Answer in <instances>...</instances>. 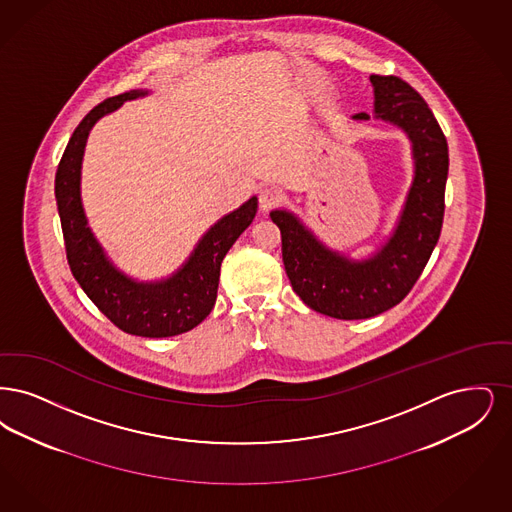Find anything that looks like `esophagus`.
Here are the masks:
<instances>
[{
    "label": "esophagus",
    "instance_id": "1",
    "mask_svg": "<svg viewBox=\"0 0 512 512\" xmlns=\"http://www.w3.org/2000/svg\"><path fill=\"white\" fill-rule=\"evenodd\" d=\"M258 202H260V208H262L264 212H267V210L275 208V206L281 202V197H279V193H277L273 187H264V189H260Z\"/></svg>",
    "mask_w": 512,
    "mask_h": 512
}]
</instances>
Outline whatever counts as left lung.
<instances>
[{"label": "left lung", "mask_w": 512, "mask_h": 512, "mask_svg": "<svg viewBox=\"0 0 512 512\" xmlns=\"http://www.w3.org/2000/svg\"><path fill=\"white\" fill-rule=\"evenodd\" d=\"M378 118L413 141L415 179L400 225L373 260L354 264L313 239L294 216L271 212L281 229L283 264L292 290L315 312L334 319H369L398 306L415 287L440 239L449 153L444 132L419 91L398 76L373 74ZM356 118H369L365 112Z\"/></svg>", "instance_id": "1"}]
</instances>
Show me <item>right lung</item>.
Returning a JSON list of instances; mask_svg holds the SVG:
<instances>
[{"instance_id":"obj_1","label":"right lung","mask_w":512,"mask_h":512,"mask_svg":"<svg viewBox=\"0 0 512 512\" xmlns=\"http://www.w3.org/2000/svg\"><path fill=\"white\" fill-rule=\"evenodd\" d=\"M145 95L128 91L105 99L86 114L68 141L55 176V199L61 216L68 266L74 279L112 325L124 333L166 338L195 329L212 312L218 296L220 267L229 248L252 223L258 199L216 223L200 241L195 254L172 279L141 285L118 273L103 256L89 231L80 200V166L89 130L124 101Z\"/></svg>"}]
</instances>
